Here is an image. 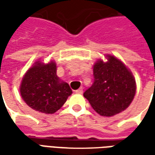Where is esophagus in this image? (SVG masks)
<instances>
[{
    "instance_id": "1",
    "label": "esophagus",
    "mask_w": 155,
    "mask_h": 155,
    "mask_svg": "<svg viewBox=\"0 0 155 155\" xmlns=\"http://www.w3.org/2000/svg\"><path fill=\"white\" fill-rule=\"evenodd\" d=\"M75 92L78 93V94H82V93H83V88L81 87L79 89H78L77 91H75Z\"/></svg>"
}]
</instances>
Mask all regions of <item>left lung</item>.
Here are the masks:
<instances>
[{
	"instance_id": "8db88e82",
	"label": "left lung",
	"mask_w": 155,
	"mask_h": 155,
	"mask_svg": "<svg viewBox=\"0 0 155 155\" xmlns=\"http://www.w3.org/2000/svg\"><path fill=\"white\" fill-rule=\"evenodd\" d=\"M94 82L84 93L100 116H112L125 110L134 99L135 80L128 69L116 57L108 62L98 60L93 68Z\"/></svg>"
}]
</instances>
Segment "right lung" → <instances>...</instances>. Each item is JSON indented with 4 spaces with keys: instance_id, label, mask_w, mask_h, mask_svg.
<instances>
[{
    "instance_id": "1",
    "label": "right lung",
    "mask_w": 155,
    "mask_h": 155,
    "mask_svg": "<svg viewBox=\"0 0 155 155\" xmlns=\"http://www.w3.org/2000/svg\"><path fill=\"white\" fill-rule=\"evenodd\" d=\"M56 64L36 62L25 74L21 84V94L33 110L53 114L66 102L72 91L69 84L57 76Z\"/></svg>"
}]
</instances>
